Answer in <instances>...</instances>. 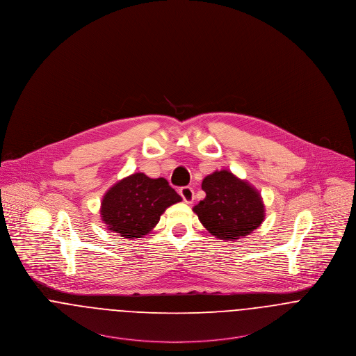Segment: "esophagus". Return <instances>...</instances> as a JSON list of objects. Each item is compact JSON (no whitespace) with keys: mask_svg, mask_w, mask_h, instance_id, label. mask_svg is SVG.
Here are the masks:
<instances>
[{"mask_svg":"<svg viewBox=\"0 0 356 356\" xmlns=\"http://www.w3.org/2000/svg\"><path fill=\"white\" fill-rule=\"evenodd\" d=\"M179 194H181V197L184 198V201H185L186 204H192V202H193L194 192L191 186H184V188H181V189H179Z\"/></svg>","mask_w":356,"mask_h":356,"instance_id":"1","label":"esophagus"}]
</instances>
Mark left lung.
I'll return each mask as SVG.
<instances>
[{
    "label": "left lung",
    "mask_w": 356,
    "mask_h": 356,
    "mask_svg": "<svg viewBox=\"0 0 356 356\" xmlns=\"http://www.w3.org/2000/svg\"><path fill=\"white\" fill-rule=\"evenodd\" d=\"M205 198L193 208L201 225L219 239L236 241L252 234L265 219L261 194L228 170L207 175Z\"/></svg>",
    "instance_id": "1"
}]
</instances>
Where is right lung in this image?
<instances>
[{"label": "right lung", "mask_w": 356, "mask_h": 356, "mask_svg": "<svg viewBox=\"0 0 356 356\" xmlns=\"http://www.w3.org/2000/svg\"><path fill=\"white\" fill-rule=\"evenodd\" d=\"M182 201L164 178L136 172L117 182L102 200V222L124 238H141L161 220L163 212Z\"/></svg>", "instance_id": "add662e5"}]
</instances>
